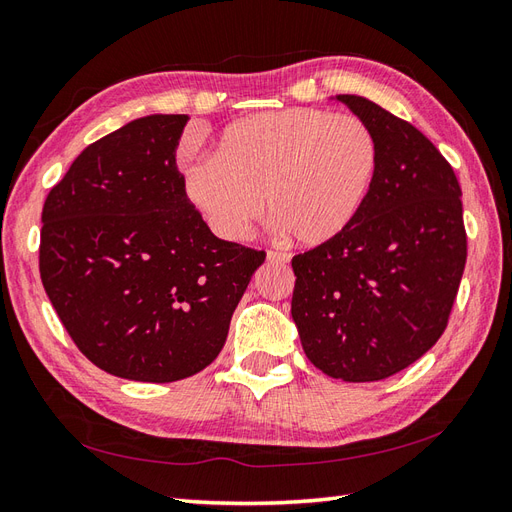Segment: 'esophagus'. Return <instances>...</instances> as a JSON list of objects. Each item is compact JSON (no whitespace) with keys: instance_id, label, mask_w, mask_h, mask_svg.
<instances>
[{"instance_id":"34e87169","label":"esophagus","mask_w":512,"mask_h":512,"mask_svg":"<svg viewBox=\"0 0 512 512\" xmlns=\"http://www.w3.org/2000/svg\"><path fill=\"white\" fill-rule=\"evenodd\" d=\"M267 262H269V265H286V262H290V254H286V252H269L267 254Z\"/></svg>"}]
</instances>
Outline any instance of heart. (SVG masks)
Returning <instances> with one entry per match:
<instances>
[{
    "instance_id": "heart-1",
    "label": "heart",
    "mask_w": 512,
    "mask_h": 512,
    "mask_svg": "<svg viewBox=\"0 0 512 512\" xmlns=\"http://www.w3.org/2000/svg\"><path fill=\"white\" fill-rule=\"evenodd\" d=\"M377 170L379 142L362 118L293 107L228 124L213 159L187 170L185 196L226 241L250 237L265 198L275 228L319 247L353 226Z\"/></svg>"
}]
</instances>
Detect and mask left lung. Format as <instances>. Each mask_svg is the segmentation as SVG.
Here are the masks:
<instances>
[{
	"label": "left lung",
	"instance_id": "1",
	"mask_svg": "<svg viewBox=\"0 0 512 512\" xmlns=\"http://www.w3.org/2000/svg\"><path fill=\"white\" fill-rule=\"evenodd\" d=\"M375 133L379 170L353 226L293 258L290 314L327 377H392L444 334L465 269L461 187L413 124L366 96L336 94Z\"/></svg>",
	"mask_w": 512,
	"mask_h": 512
}]
</instances>
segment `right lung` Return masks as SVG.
Segmentation results:
<instances>
[{
	"label": "right lung",
	"mask_w": 512,
	"mask_h": 512,
	"mask_svg": "<svg viewBox=\"0 0 512 512\" xmlns=\"http://www.w3.org/2000/svg\"><path fill=\"white\" fill-rule=\"evenodd\" d=\"M187 120L150 114L101 137L43 206L45 293L77 349L120 379L170 383L209 366L265 262L217 239L187 200Z\"/></svg>",
	"instance_id": "add662e5"
}]
</instances>
